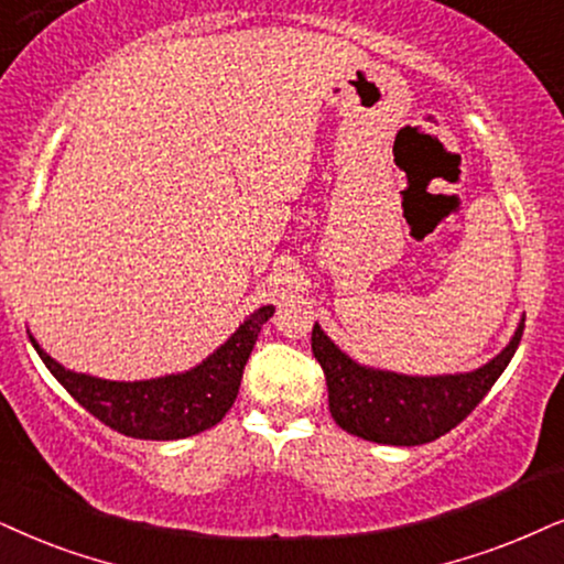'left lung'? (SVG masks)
Masks as SVG:
<instances>
[{"instance_id":"obj_1","label":"left lung","mask_w":564,"mask_h":564,"mask_svg":"<svg viewBox=\"0 0 564 564\" xmlns=\"http://www.w3.org/2000/svg\"><path fill=\"white\" fill-rule=\"evenodd\" d=\"M520 335L523 323L495 359L463 375L411 377L365 367L340 351L317 323L312 354L325 372L327 401L340 430L377 445L411 447L447 434L481 403L510 365Z\"/></svg>"}]
</instances>
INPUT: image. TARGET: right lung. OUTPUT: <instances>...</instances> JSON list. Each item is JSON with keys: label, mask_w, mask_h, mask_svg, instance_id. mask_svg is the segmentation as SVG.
<instances>
[{"label": "right lung", "mask_w": 564, "mask_h": 564, "mask_svg": "<svg viewBox=\"0 0 564 564\" xmlns=\"http://www.w3.org/2000/svg\"><path fill=\"white\" fill-rule=\"evenodd\" d=\"M273 312L270 304L260 306L224 346L189 372L140 382H111L73 372L35 344L33 335L31 344L62 388L113 432L134 440H182L210 430L226 416L237 401L241 375L260 327L273 317Z\"/></svg>", "instance_id": "right-lung-1"}]
</instances>
